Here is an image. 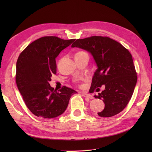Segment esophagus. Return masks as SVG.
I'll use <instances>...</instances> for the list:
<instances>
[{"label": "esophagus", "mask_w": 152, "mask_h": 152, "mask_svg": "<svg viewBox=\"0 0 152 152\" xmlns=\"http://www.w3.org/2000/svg\"><path fill=\"white\" fill-rule=\"evenodd\" d=\"M82 93V96H84V97L89 98V99H93V96L91 95L88 94V93Z\"/></svg>", "instance_id": "esophagus-1"}]
</instances>
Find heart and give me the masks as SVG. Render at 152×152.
I'll use <instances>...</instances> for the list:
<instances>
[{
  "label": "heart",
  "mask_w": 152,
  "mask_h": 152,
  "mask_svg": "<svg viewBox=\"0 0 152 152\" xmlns=\"http://www.w3.org/2000/svg\"><path fill=\"white\" fill-rule=\"evenodd\" d=\"M83 53V51H79V52H78V53H77L76 54H78V53Z\"/></svg>",
  "instance_id": "b5f03b06"
}]
</instances>
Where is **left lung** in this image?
<instances>
[{
  "instance_id": "obj_1",
  "label": "left lung",
  "mask_w": 152,
  "mask_h": 152,
  "mask_svg": "<svg viewBox=\"0 0 152 152\" xmlns=\"http://www.w3.org/2000/svg\"><path fill=\"white\" fill-rule=\"evenodd\" d=\"M92 54L97 65L93 77L91 92L105 89L96 99H102L104 109L98 115L112 117L119 114L129 102L137 81V72L131 53L122 45L107 37L93 36L77 39L72 44Z\"/></svg>"
}]
</instances>
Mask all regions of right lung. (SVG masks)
Listing matches in <instances>:
<instances>
[{"mask_svg": "<svg viewBox=\"0 0 152 152\" xmlns=\"http://www.w3.org/2000/svg\"><path fill=\"white\" fill-rule=\"evenodd\" d=\"M74 40L44 37L28 44L19 55L16 84L27 107L37 117L53 118L62 114L70 96L76 93L66 86L57 91L49 83L57 72L56 58Z\"/></svg>", "mask_w": 152, "mask_h": 152, "instance_id": "right-lung-1", "label": "right lung"}]
</instances>
